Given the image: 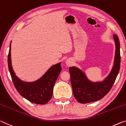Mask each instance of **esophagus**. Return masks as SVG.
Masks as SVG:
<instances>
[{"label":"esophagus","instance_id":"1","mask_svg":"<svg viewBox=\"0 0 126 126\" xmlns=\"http://www.w3.org/2000/svg\"><path fill=\"white\" fill-rule=\"evenodd\" d=\"M72 61L70 59H68L66 61V64L67 65V66H70V65L72 64Z\"/></svg>","mask_w":126,"mask_h":126}]
</instances>
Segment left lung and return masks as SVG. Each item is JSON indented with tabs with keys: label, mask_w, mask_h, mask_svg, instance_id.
I'll return each instance as SVG.
<instances>
[{
	"label": "left lung",
	"mask_w": 126,
	"mask_h": 126,
	"mask_svg": "<svg viewBox=\"0 0 126 126\" xmlns=\"http://www.w3.org/2000/svg\"><path fill=\"white\" fill-rule=\"evenodd\" d=\"M115 50L113 66L107 77L102 81L90 80L83 72L77 67H70L69 72L73 93L78 102L89 103L102 99L109 93L114 83L120 69V43L115 34H113Z\"/></svg>",
	"instance_id": "obj_1"
}]
</instances>
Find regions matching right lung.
I'll return each mask as SVG.
<instances>
[{
	"instance_id": "add662e5",
	"label": "right lung",
	"mask_w": 126,
	"mask_h": 126,
	"mask_svg": "<svg viewBox=\"0 0 126 126\" xmlns=\"http://www.w3.org/2000/svg\"><path fill=\"white\" fill-rule=\"evenodd\" d=\"M11 42L8 56V64L16 89L22 96L32 103L37 104H45L48 103L52 97L54 85L62 71L61 62L52 65L43 76L36 81H22L16 75L12 65Z\"/></svg>"
}]
</instances>
